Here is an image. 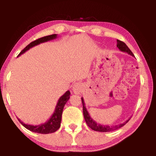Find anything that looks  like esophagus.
Here are the masks:
<instances>
[{
	"mask_svg": "<svg viewBox=\"0 0 156 156\" xmlns=\"http://www.w3.org/2000/svg\"><path fill=\"white\" fill-rule=\"evenodd\" d=\"M83 88V84L81 83H76L73 85L72 90L75 94H80Z\"/></svg>",
	"mask_w": 156,
	"mask_h": 156,
	"instance_id": "1",
	"label": "esophagus"
}]
</instances>
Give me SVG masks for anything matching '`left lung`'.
Listing matches in <instances>:
<instances>
[{
  "mask_svg": "<svg viewBox=\"0 0 156 156\" xmlns=\"http://www.w3.org/2000/svg\"><path fill=\"white\" fill-rule=\"evenodd\" d=\"M117 47L121 51L127 53V54H129V55H131V56L134 57V55L133 54V53L131 52V51L129 49L127 45H126L124 42L117 40ZM81 100H82V103H83V115H84V120H85L86 123L87 124V125L89 126V127L94 131H100V132H109V131L117 130V129L121 128L122 126L126 125V124L129 122V120H130V118H129V119H128L127 120H126L125 122L120 124V125L112 126H110L108 125H100V124H98L96 121H94L91 118L90 115H89L87 110V108L85 107V105H84V101L83 100V98H81Z\"/></svg>",
  "mask_w": 156,
  "mask_h": 156,
  "instance_id": "left-lung-1",
  "label": "left lung"
}]
</instances>
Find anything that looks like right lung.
Segmentation results:
<instances>
[{
	"mask_svg": "<svg viewBox=\"0 0 156 156\" xmlns=\"http://www.w3.org/2000/svg\"><path fill=\"white\" fill-rule=\"evenodd\" d=\"M57 38V34H52V35L42 37L41 38L37 39V40L31 42L28 45L25 47L24 49H23L22 51L18 55V56H20L21 54H24L25 51H27V50L30 49L31 47H33L38 44L44 43V42H47ZM70 91H67L62 95V96L60 98L58 101L57 102L56 107L55 108V111L54 113H53L51 118H49V120H47L45 123L41 124L39 125H27V124L23 123L22 121L20 119H18L19 122L21 123V125H23V126H25L26 129H27L28 130L31 131H33L34 133H38L42 134H47V133H54L58 129L60 128V123H61V118H62V113L63 109L65 104L67 103V102L69 100L70 98Z\"/></svg>",
	"mask_w": 156,
	"mask_h": 156,
	"instance_id": "add662e5",
	"label": "right lung"
}]
</instances>
